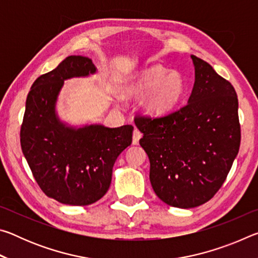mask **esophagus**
<instances>
[{"instance_id": "1", "label": "esophagus", "mask_w": 258, "mask_h": 258, "mask_svg": "<svg viewBox=\"0 0 258 258\" xmlns=\"http://www.w3.org/2000/svg\"><path fill=\"white\" fill-rule=\"evenodd\" d=\"M141 138H142V133L140 132L138 128H135L134 132H133V145H138L139 140Z\"/></svg>"}]
</instances>
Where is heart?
Masks as SVG:
<instances>
[{"instance_id": "obj_1", "label": "heart", "mask_w": 258, "mask_h": 258, "mask_svg": "<svg viewBox=\"0 0 258 258\" xmlns=\"http://www.w3.org/2000/svg\"><path fill=\"white\" fill-rule=\"evenodd\" d=\"M185 84L180 73L154 64L140 72L128 85L125 94L140 97L147 94L143 107L151 115H165L172 111L181 101Z\"/></svg>"}]
</instances>
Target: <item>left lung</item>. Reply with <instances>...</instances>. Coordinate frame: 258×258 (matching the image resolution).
I'll list each match as a JSON object with an SVG mask.
<instances>
[{"label":"left lung","mask_w":258,"mask_h":258,"mask_svg":"<svg viewBox=\"0 0 258 258\" xmlns=\"http://www.w3.org/2000/svg\"><path fill=\"white\" fill-rule=\"evenodd\" d=\"M195 84L187 103L164 117L137 116L150 182L165 204L194 208L220 190L241 140L234 87L206 61L191 55Z\"/></svg>","instance_id":"obj_1"}]
</instances>
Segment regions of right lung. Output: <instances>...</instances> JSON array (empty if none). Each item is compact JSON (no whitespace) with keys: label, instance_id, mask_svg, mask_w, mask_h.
<instances>
[{"label":"right lung","instance_id":"right-lung-1","mask_svg":"<svg viewBox=\"0 0 258 258\" xmlns=\"http://www.w3.org/2000/svg\"><path fill=\"white\" fill-rule=\"evenodd\" d=\"M95 72L90 58L69 55L41 75L27 95L20 130L21 150L37 184L47 197L72 206L91 205L106 195L117 157L132 143V125L77 128L56 115L63 82Z\"/></svg>","mask_w":258,"mask_h":258}]
</instances>
